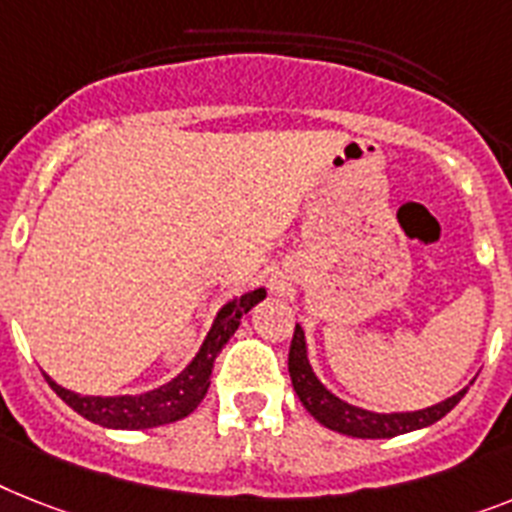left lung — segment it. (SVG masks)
<instances>
[{
  "mask_svg": "<svg viewBox=\"0 0 512 512\" xmlns=\"http://www.w3.org/2000/svg\"><path fill=\"white\" fill-rule=\"evenodd\" d=\"M287 369H290L295 395L301 398L303 408H306L319 424H324L327 429H332V432L348 434V437L358 439H387L398 437V434L416 432V429H424V426L434 424V421H439V418L453 411L468 390V387H463L460 392H455L453 398L442 400V403L432 405V408H421V411H363V408H356V405L345 403V400H340L337 395H332V392L316 379L314 369H311V361H308L306 335H303L301 324H295V335L293 342H290V356H287Z\"/></svg>",
  "mask_w": 512,
  "mask_h": 512,
  "instance_id": "1",
  "label": "left lung"
}]
</instances>
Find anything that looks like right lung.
I'll return each instance as SVG.
<instances>
[{"mask_svg":"<svg viewBox=\"0 0 512 512\" xmlns=\"http://www.w3.org/2000/svg\"><path fill=\"white\" fill-rule=\"evenodd\" d=\"M266 290L256 287L251 293L232 298L219 308L217 319L211 324L204 345L198 348L196 358L185 366L175 379H170L156 390L141 392V395H117V398H99V395H78L65 390L62 384L46 377L49 387L65 400L75 413L88 421H94L107 429H154V426L172 424L196 411L209 390V377L217 361L219 350L225 348L227 340L235 335L243 314H248L259 301H264Z\"/></svg>","mask_w":512,"mask_h":512,"instance_id":"add662e5","label":"right lung"}]
</instances>
